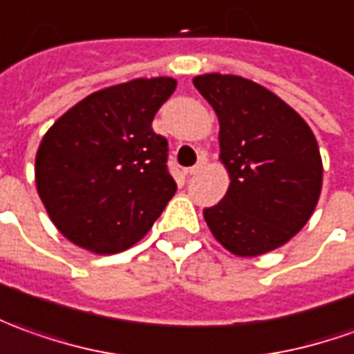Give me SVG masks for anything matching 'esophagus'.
Here are the masks:
<instances>
[{"instance_id":"34e87169","label":"esophagus","mask_w":354,"mask_h":354,"mask_svg":"<svg viewBox=\"0 0 354 354\" xmlns=\"http://www.w3.org/2000/svg\"><path fill=\"white\" fill-rule=\"evenodd\" d=\"M203 167H205V160H203V158H199V162H197L196 167L187 168V174H189V176H196V174H199V172H201V168Z\"/></svg>"}]
</instances>
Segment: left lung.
Returning a JSON list of instances; mask_svg holds the SVG:
<instances>
[{"instance_id":"1","label":"left lung","mask_w":354,"mask_h":354,"mask_svg":"<svg viewBox=\"0 0 354 354\" xmlns=\"http://www.w3.org/2000/svg\"><path fill=\"white\" fill-rule=\"evenodd\" d=\"M194 85L218 118V160L230 178L223 201L203 211L209 230L238 258L273 252L318 205L316 136L297 110L250 79L205 73Z\"/></svg>"}]
</instances>
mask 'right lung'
Returning <instances> with one entry per match:
<instances>
[{"instance_id":"1","label":"right lung","mask_w":354,"mask_h":354,"mask_svg":"<svg viewBox=\"0 0 354 354\" xmlns=\"http://www.w3.org/2000/svg\"><path fill=\"white\" fill-rule=\"evenodd\" d=\"M176 88L139 77L96 91L54 122L36 151L35 180L48 217L98 256L137 244L176 194L168 141L153 118Z\"/></svg>"}]
</instances>
